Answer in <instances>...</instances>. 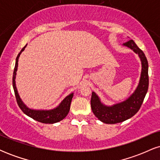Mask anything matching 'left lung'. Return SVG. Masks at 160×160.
Masks as SVG:
<instances>
[{
  "mask_svg": "<svg viewBox=\"0 0 160 160\" xmlns=\"http://www.w3.org/2000/svg\"><path fill=\"white\" fill-rule=\"evenodd\" d=\"M122 45L131 49L140 58L141 62L140 80L138 85L132 94L123 102H119L113 105L104 104L95 92H92V111L95 117L104 123L115 124L131 118L139 111L145 95L148 92L149 86L148 62L144 53L138 48L133 40H129Z\"/></svg>",
  "mask_w": 160,
  "mask_h": 160,
  "instance_id": "1",
  "label": "left lung"
}]
</instances>
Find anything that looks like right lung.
<instances>
[{"label":"right lung","mask_w":160,"mask_h":160,"mask_svg":"<svg viewBox=\"0 0 160 160\" xmlns=\"http://www.w3.org/2000/svg\"><path fill=\"white\" fill-rule=\"evenodd\" d=\"M27 44L22 49L20 52L18 54L17 57L16 59L15 68H14L13 71V76H12V86H13L14 92H15L16 98L17 101V103L20 109L24 113H25L27 116L30 117L31 118L34 119V120L38 121L40 122H43V123H49L52 124L56 123V122H59L63 120L64 118L68 114V112L70 111V107H71V100H72L73 96H74V92H71V94L65 97L63 100L62 101L61 103L58 104L56 108H53L50 110H36L32 109L27 107L24 102L22 101L20 98L19 92H18L17 88L16 86V71L18 69V62H19V58L20 55L22 52L25 50V47Z\"/></svg>","instance_id":"add662e5"}]
</instances>
